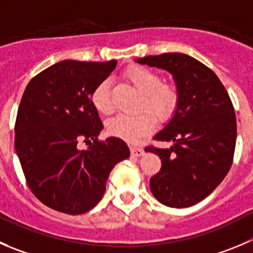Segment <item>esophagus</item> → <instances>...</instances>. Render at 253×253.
Here are the masks:
<instances>
[{"mask_svg": "<svg viewBox=\"0 0 253 253\" xmlns=\"http://www.w3.org/2000/svg\"><path fill=\"white\" fill-rule=\"evenodd\" d=\"M130 153H131V155H134V156H141L144 154V150H143V148H139V146H131Z\"/></svg>", "mask_w": 253, "mask_h": 253, "instance_id": "34e87169", "label": "esophagus"}]
</instances>
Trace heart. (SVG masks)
<instances>
[{"label":"heart","instance_id":"obj_1","mask_svg":"<svg viewBox=\"0 0 253 253\" xmlns=\"http://www.w3.org/2000/svg\"><path fill=\"white\" fill-rule=\"evenodd\" d=\"M125 77L144 93L140 108H148L135 115L122 114L109 120L107 130L110 135L128 141H136L150 133L155 126V117L168 119L172 115L179 103V93L174 85L163 83L159 73L143 66H133L125 71ZM90 100L100 114L109 115L115 105L112 97V84L108 79L99 82L90 94ZM153 112L151 113L150 110Z\"/></svg>","mask_w":253,"mask_h":253}]
</instances>
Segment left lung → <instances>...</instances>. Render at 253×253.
<instances>
[{
  "label": "left lung",
  "mask_w": 253,
  "mask_h": 253,
  "mask_svg": "<svg viewBox=\"0 0 253 253\" xmlns=\"http://www.w3.org/2000/svg\"><path fill=\"white\" fill-rule=\"evenodd\" d=\"M136 62L169 72L179 93L174 117L154 136L172 146L145 148L161 159L160 171L150 179L151 192L169 208H189L208 197L232 165L237 135L232 102L217 76L184 53Z\"/></svg>",
  "instance_id": "obj_1"
}]
</instances>
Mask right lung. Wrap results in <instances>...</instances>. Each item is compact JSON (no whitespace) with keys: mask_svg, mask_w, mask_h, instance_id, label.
I'll use <instances>...</instances> for the list:
<instances>
[{"mask_svg":"<svg viewBox=\"0 0 253 253\" xmlns=\"http://www.w3.org/2000/svg\"><path fill=\"white\" fill-rule=\"evenodd\" d=\"M117 61H62L33 77L17 112L14 149L26 181L42 204L81 215L105 192L113 168L130 156L119 138L98 140L103 124L90 94ZM83 141L89 146L79 149Z\"/></svg>","mask_w":253,"mask_h":253,"instance_id":"add662e5","label":"right lung"}]
</instances>
